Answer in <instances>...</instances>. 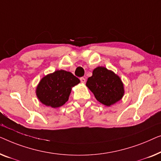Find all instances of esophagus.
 Listing matches in <instances>:
<instances>
[{
    "label": "esophagus",
    "mask_w": 161,
    "mask_h": 161,
    "mask_svg": "<svg viewBox=\"0 0 161 161\" xmlns=\"http://www.w3.org/2000/svg\"><path fill=\"white\" fill-rule=\"evenodd\" d=\"M80 81L81 83H85L86 80H85V78H84V77H80Z\"/></svg>",
    "instance_id": "1"
}]
</instances>
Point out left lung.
Returning a JSON list of instances; mask_svg holds the SVG:
<instances>
[{"label":"left lung","mask_w":161,"mask_h":161,"mask_svg":"<svg viewBox=\"0 0 161 161\" xmlns=\"http://www.w3.org/2000/svg\"><path fill=\"white\" fill-rule=\"evenodd\" d=\"M86 85L99 102L107 106L120 100L124 94L123 84L119 76L104 67L95 69Z\"/></svg>","instance_id":"1"}]
</instances>
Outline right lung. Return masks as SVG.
Listing matches in <instances>:
<instances>
[{
	"instance_id": "obj_1",
	"label": "right lung",
	"mask_w": 161,
	"mask_h": 161,
	"mask_svg": "<svg viewBox=\"0 0 161 161\" xmlns=\"http://www.w3.org/2000/svg\"><path fill=\"white\" fill-rule=\"evenodd\" d=\"M80 80L71 72L60 70L44 76L38 84L36 95L46 106L57 108L69 100L71 87Z\"/></svg>"
}]
</instances>
